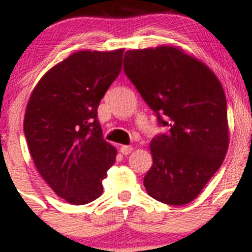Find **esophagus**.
I'll return each instance as SVG.
<instances>
[{
    "label": "esophagus",
    "instance_id": "obj_1",
    "mask_svg": "<svg viewBox=\"0 0 252 252\" xmlns=\"http://www.w3.org/2000/svg\"><path fill=\"white\" fill-rule=\"evenodd\" d=\"M133 150H134V148L131 145H122L121 146V153L123 154V155H129V154H130Z\"/></svg>",
    "mask_w": 252,
    "mask_h": 252
}]
</instances>
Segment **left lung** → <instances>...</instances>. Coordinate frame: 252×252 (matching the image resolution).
I'll return each instance as SVG.
<instances>
[{
  "label": "left lung",
  "mask_w": 252,
  "mask_h": 252,
  "mask_svg": "<svg viewBox=\"0 0 252 252\" xmlns=\"http://www.w3.org/2000/svg\"><path fill=\"white\" fill-rule=\"evenodd\" d=\"M124 71L158 123L170 126L150 143L153 166L144 177L146 192L170 206L189 203L228 151L223 86L203 61L173 45L128 50Z\"/></svg>",
  "instance_id": "obj_1"
}]
</instances>
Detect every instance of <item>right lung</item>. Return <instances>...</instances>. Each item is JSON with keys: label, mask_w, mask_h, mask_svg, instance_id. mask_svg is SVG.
Instances as JSON below:
<instances>
[{"label": "right lung", "mask_w": 252, "mask_h": 252, "mask_svg": "<svg viewBox=\"0 0 252 252\" xmlns=\"http://www.w3.org/2000/svg\"><path fill=\"white\" fill-rule=\"evenodd\" d=\"M124 49L79 50L51 67L32 91L24 134L36 170L71 204L90 203L117 150L103 139L97 108L122 70Z\"/></svg>", "instance_id": "1"}]
</instances>
